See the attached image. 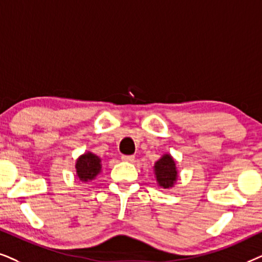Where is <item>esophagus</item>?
Returning <instances> with one entry per match:
<instances>
[{"label":"esophagus","instance_id":"obj_1","mask_svg":"<svg viewBox=\"0 0 262 262\" xmlns=\"http://www.w3.org/2000/svg\"><path fill=\"white\" fill-rule=\"evenodd\" d=\"M134 159H135L134 156H122V160H123V162L132 163V162H134Z\"/></svg>","mask_w":262,"mask_h":262}]
</instances>
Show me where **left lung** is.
Wrapping results in <instances>:
<instances>
[{"label":"left lung","instance_id":"8db88e82","mask_svg":"<svg viewBox=\"0 0 262 262\" xmlns=\"http://www.w3.org/2000/svg\"><path fill=\"white\" fill-rule=\"evenodd\" d=\"M155 175L158 186L169 189L173 187L176 183L177 172L176 162L170 155H164L159 160H157L155 164Z\"/></svg>","mask_w":262,"mask_h":262}]
</instances>
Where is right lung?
Instances as JSON below:
<instances>
[{
  "label": "right lung",
  "instance_id": "add662e5",
  "mask_svg": "<svg viewBox=\"0 0 262 262\" xmlns=\"http://www.w3.org/2000/svg\"><path fill=\"white\" fill-rule=\"evenodd\" d=\"M76 176L81 182L95 180L102 171V159L92 152H86L76 159Z\"/></svg>",
  "mask_w": 262,
  "mask_h": 262
}]
</instances>
